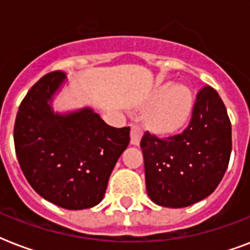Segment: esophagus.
<instances>
[{
    "mask_svg": "<svg viewBox=\"0 0 250 250\" xmlns=\"http://www.w3.org/2000/svg\"><path fill=\"white\" fill-rule=\"evenodd\" d=\"M141 136H143V129H141L139 125H132V127H131V144H140Z\"/></svg>",
    "mask_w": 250,
    "mask_h": 250,
    "instance_id": "obj_1",
    "label": "esophagus"
}]
</instances>
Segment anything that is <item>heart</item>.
Segmentation results:
<instances>
[{
  "label": "heart",
  "instance_id": "b5f03b06",
  "mask_svg": "<svg viewBox=\"0 0 250 250\" xmlns=\"http://www.w3.org/2000/svg\"><path fill=\"white\" fill-rule=\"evenodd\" d=\"M153 105L145 115V123L157 135H171L182 129L189 118L193 98L189 88L176 84L162 88L150 101Z\"/></svg>",
  "mask_w": 250,
  "mask_h": 250
}]
</instances>
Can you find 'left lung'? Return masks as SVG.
<instances>
[{"label": "left lung", "instance_id": "1", "mask_svg": "<svg viewBox=\"0 0 250 250\" xmlns=\"http://www.w3.org/2000/svg\"><path fill=\"white\" fill-rule=\"evenodd\" d=\"M146 192L154 204L186 208L211 194L221 183L232 150L231 122L210 85L197 93L189 125L182 133L141 139Z\"/></svg>", "mask_w": 250, "mask_h": 250}]
</instances>
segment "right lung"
Wrapping results in <instances>:
<instances>
[{
	"label": "right lung",
	"mask_w": 250,
	"mask_h": 250,
	"mask_svg": "<svg viewBox=\"0 0 250 250\" xmlns=\"http://www.w3.org/2000/svg\"><path fill=\"white\" fill-rule=\"evenodd\" d=\"M64 79L62 71L46 74L25 94L14 125L15 153L41 197L64 209H88L102 201L129 144V127L106 125L89 107L54 113L53 96Z\"/></svg>",
	"instance_id": "obj_1"
}]
</instances>
